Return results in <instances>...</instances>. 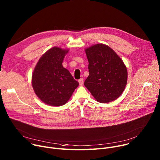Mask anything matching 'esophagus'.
Instances as JSON below:
<instances>
[{"label": "esophagus", "instance_id": "1", "mask_svg": "<svg viewBox=\"0 0 160 160\" xmlns=\"http://www.w3.org/2000/svg\"><path fill=\"white\" fill-rule=\"evenodd\" d=\"M78 82H79V84L80 86H82L83 83V78H80V80H78Z\"/></svg>", "mask_w": 160, "mask_h": 160}]
</instances>
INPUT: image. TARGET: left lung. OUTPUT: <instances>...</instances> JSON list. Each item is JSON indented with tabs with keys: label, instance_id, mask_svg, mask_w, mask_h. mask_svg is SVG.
Here are the masks:
<instances>
[{
	"label": "left lung",
	"instance_id": "obj_1",
	"mask_svg": "<svg viewBox=\"0 0 160 160\" xmlns=\"http://www.w3.org/2000/svg\"><path fill=\"white\" fill-rule=\"evenodd\" d=\"M89 75L84 85L101 103L116 100L127 83V67L120 57L107 45L97 43L85 49Z\"/></svg>",
	"mask_w": 160,
	"mask_h": 160
}]
</instances>
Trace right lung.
I'll use <instances>...</instances> for the list:
<instances>
[{"mask_svg": "<svg viewBox=\"0 0 160 160\" xmlns=\"http://www.w3.org/2000/svg\"><path fill=\"white\" fill-rule=\"evenodd\" d=\"M69 49L53 47L45 52L37 62L32 77V84L37 97L52 106L65 104L79 83L62 66Z\"/></svg>", "mask_w": 160, "mask_h": 160, "instance_id": "add662e5", "label": "right lung"}]
</instances>
